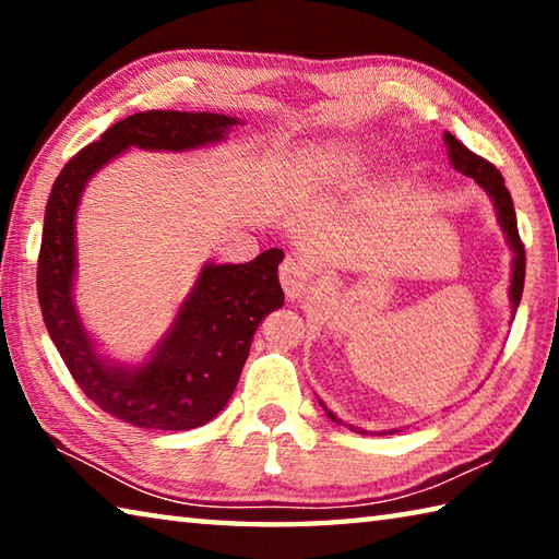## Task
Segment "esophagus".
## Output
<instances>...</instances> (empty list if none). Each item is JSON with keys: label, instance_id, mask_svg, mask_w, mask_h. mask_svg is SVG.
Segmentation results:
<instances>
[{"label": "esophagus", "instance_id": "obj_1", "mask_svg": "<svg viewBox=\"0 0 559 559\" xmlns=\"http://www.w3.org/2000/svg\"><path fill=\"white\" fill-rule=\"evenodd\" d=\"M281 286H283V290H286V296L290 300H296L302 296V293H306L308 273H306V269H302V263L298 259L288 257L281 263Z\"/></svg>", "mask_w": 559, "mask_h": 559}]
</instances>
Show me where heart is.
Returning a JSON list of instances; mask_svg holds the SVG:
<instances>
[{
  "mask_svg": "<svg viewBox=\"0 0 559 559\" xmlns=\"http://www.w3.org/2000/svg\"><path fill=\"white\" fill-rule=\"evenodd\" d=\"M365 165V153L349 143H325L310 150L302 159L308 175L320 185H343Z\"/></svg>",
  "mask_w": 559,
  "mask_h": 559,
  "instance_id": "heart-1",
  "label": "heart"
}]
</instances>
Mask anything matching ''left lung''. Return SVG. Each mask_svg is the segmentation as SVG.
Returning <instances> with one entry per match:
<instances>
[{"label": "left lung", "mask_w": 559, "mask_h": 559, "mask_svg": "<svg viewBox=\"0 0 559 559\" xmlns=\"http://www.w3.org/2000/svg\"><path fill=\"white\" fill-rule=\"evenodd\" d=\"M443 143H447V153H449V163L451 167L456 169V173L471 177L473 182H476L484 192L490 197V202H493V210H496V219L500 224V229H503L506 241L510 246V251H513V261H510V288H508V298H510V310H515L520 306V298H523V283H525V249L523 243H520V236H518V222H515V210H513V200H510V192L506 189L503 182V175L498 173V169L486 163L484 157L473 155L471 150L459 143L456 138L451 135V132H443ZM320 406H323L325 414L333 419L335 424H343V427L353 429L365 433V429H357L353 424H345L343 419L335 412H330L323 400H318ZM394 433V429L390 431Z\"/></svg>", "instance_id": "8db88e82"}]
</instances>
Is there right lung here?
I'll return each instance as SVG.
<instances>
[{
  "mask_svg": "<svg viewBox=\"0 0 559 559\" xmlns=\"http://www.w3.org/2000/svg\"><path fill=\"white\" fill-rule=\"evenodd\" d=\"M239 126L243 120L222 112H135L71 157L51 187L36 276L46 330L88 400L138 429H197L224 409L253 333L271 310L283 306V251L269 249L249 263L206 261L165 335L140 362H122L88 333L75 306L81 197L91 179L130 147L192 153L224 143Z\"/></svg>",
  "mask_w": 559,
  "mask_h": 559,
  "instance_id": "right-lung-1",
  "label": "right lung"
}]
</instances>
